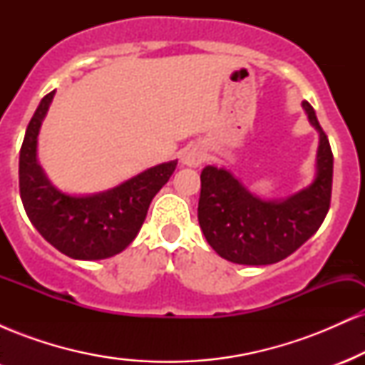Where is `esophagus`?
Instances as JSON below:
<instances>
[{"instance_id": "esophagus-1", "label": "esophagus", "mask_w": 365, "mask_h": 365, "mask_svg": "<svg viewBox=\"0 0 365 365\" xmlns=\"http://www.w3.org/2000/svg\"><path fill=\"white\" fill-rule=\"evenodd\" d=\"M202 161H204V150L200 149L199 145H190V148L183 150L182 163L185 166H192V168H195V166H199Z\"/></svg>"}]
</instances>
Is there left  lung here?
Wrapping results in <instances>:
<instances>
[{"label":"left lung","instance_id":"left-lung-1","mask_svg":"<svg viewBox=\"0 0 365 365\" xmlns=\"http://www.w3.org/2000/svg\"><path fill=\"white\" fill-rule=\"evenodd\" d=\"M319 132L317 173L309 187L282 200L250 194L225 168L206 166L200 173L197 217L207 244L221 257L245 266L274 264L295 252L319 230L329 211L333 153L314 108L302 103Z\"/></svg>","mask_w":365,"mask_h":365}]
</instances>
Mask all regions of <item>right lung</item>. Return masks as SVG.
I'll return each mask as SVG.
<instances>
[{
    "mask_svg": "<svg viewBox=\"0 0 365 365\" xmlns=\"http://www.w3.org/2000/svg\"><path fill=\"white\" fill-rule=\"evenodd\" d=\"M54 91L29 121L19 161L20 197L37 232L72 259L98 261L120 254L139 233L153 197L168 182L177 161L163 163L121 185L92 195H70L46 178L37 163V135Z\"/></svg>",
    "mask_w": 365,
    "mask_h": 365,
    "instance_id": "right-lung-1",
    "label": "right lung"
}]
</instances>
